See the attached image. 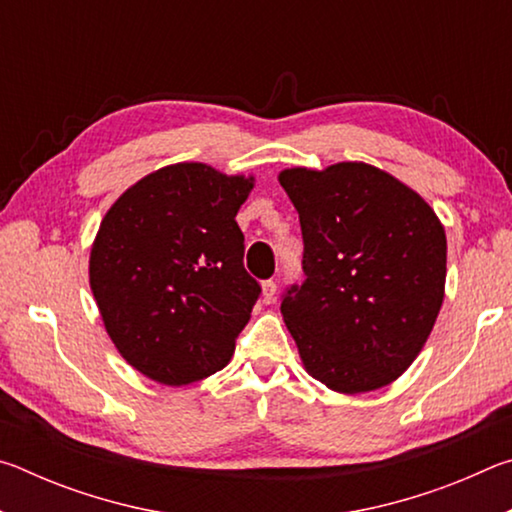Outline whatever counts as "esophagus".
I'll return each mask as SVG.
<instances>
[{
    "label": "esophagus",
    "mask_w": 512,
    "mask_h": 512,
    "mask_svg": "<svg viewBox=\"0 0 512 512\" xmlns=\"http://www.w3.org/2000/svg\"><path fill=\"white\" fill-rule=\"evenodd\" d=\"M275 291H277V287H275L273 280L262 282V298H264L266 305H271V302H275Z\"/></svg>",
    "instance_id": "obj_1"
}]
</instances>
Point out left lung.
Instances as JSON below:
<instances>
[{
	"instance_id": "8db88e82",
	"label": "left lung",
	"mask_w": 512,
	"mask_h": 512,
	"mask_svg": "<svg viewBox=\"0 0 512 512\" xmlns=\"http://www.w3.org/2000/svg\"><path fill=\"white\" fill-rule=\"evenodd\" d=\"M300 216L302 271L282 316L302 366L336 393L388 386L427 343L445 298L447 237L411 187L366 162L280 171Z\"/></svg>"
}]
</instances>
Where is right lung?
Listing matches in <instances>:
<instances>
[{"label": "right lung", "mask_w": 512, "mask_h": 512, "mask_svg": "<svg viewBox=\"0 0 512 512\" xmlns=\"http://www.w3.org/2000/svg\"><path fill=\"white\" fill-rule=\"evenodd\" d=\"M253 176L178 162L128 187L90 250V289L110 341L135 370L185 386L228 366L259 284L235 216Z\"/></svg>", "instance_id": "right-lung-1"}]
</instances>
